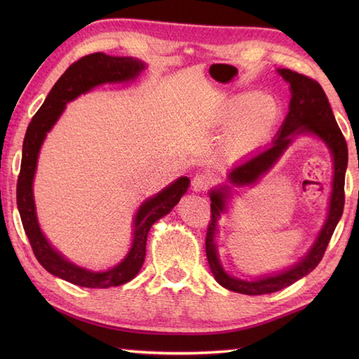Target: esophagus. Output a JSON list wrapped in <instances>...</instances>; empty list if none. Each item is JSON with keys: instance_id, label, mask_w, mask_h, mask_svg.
<instances>
[{"instance_id": "34e87169", "label": "esophagus", "mask_w": 359, "mask_h": 359, "mask_svg": "<svg viewBox=\"0 0 359 359\" xmlns=\"http://www.w3.org/2000/svg\"><path fill=\"white\" fill-rule=\"evenodd\" d=\"M211 184H212V179H211L210 174L199 172V174L194 175V179L191 182V187H193V191L203 193V191H207Z\"/></svg>"}]
</instances>
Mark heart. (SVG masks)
Segmentation results:
<instances>
[{"mask_svg": "<svg viewBox=\"0 0 359 359\" xmlns=\"http://www.w3.org/2000/svg\"><path fill=\"white\" fill-rule=\"evenodd\" d=\"M279 118V106L270 97L242 93L226 100L222 120L231 125L226 143L234 152H248L259 147Z\"/></svg>", "mask_w": 359, "mask_h": 359, "instance_id": "b5f03b06", "label": "heart"}]
</instances>
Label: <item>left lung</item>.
I'll return each instance as SVG.
<instances>
[{
  "label": "left lung",
  "instance_id": "8db88e82",
  "mask_svg": "<svg viewBox=\"0 0 359 359\" xmlns=\"http://www.w3.org/2000/svg\"><path fill=\"white\" fill-rule=\"evenodd\" d=\"M278 72L282 75V79L290 83V93H292L288 114L284 123H282L278 137L273 140L271 147L256 152V154L236 165L228 174V182L236 187L256 184L278 162V158L284 154V151L296 135L313 134L329 147L333 156V184L329 215H327L321 233H319L318 239L306 257H302L292 269L278 274H271V276L259 278L256 280L233 278L220 265L215 241L217 233V220L222 216V212H225V201L230 193H228V187H220L210 193L211 220L208 224L207 239H205V250H207V259L212 276L220 285L231 290V292L250 296L279 292V290L292 285L293 282L313 271L318 264L321 262L334 228H337L342 216V210H344V180L348 152L344 135H342L337 120H334L329 98H327L324 89L316 80L290 69H278Z\"/></svg>",
  "mask_w": 359,
  "mask_h": 359
}]
</instances>
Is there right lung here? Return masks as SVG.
I'll use <instances>...</instances> for the list:
<instances>
[{
  "mask_svg": "<svg viewBox=\"0 0 359 359\" xmlns=\"http://www.w3.org/2000/svg\"><path fill=\"white\" fill-rule=\"evenodd\" d=\"M143 69L144 63L131 57H111L103 52L81 57L79 62L67 67L66 72L53 85L41 108L36 111L32 121L29 123L25 142H22L21 170L17 184V205L22 226H25L30 247H32L38 262L53 276L62 278L75 285L108 288L126 284L134 279L140 271L144 255H147V239L152 224L166 216L174 208V205H177L189 185L188 177H180L140 205L134 217V239L131 250L123 261L108 271H89L69 262L55 248H52L38 225L32 191L36 160L46 135L62 116L66 103L75 100L79 95L98 85H103V83L134 80L139 77Z\"/></svg>",
  "mask_w": 359,
  "mask_h": 359,
  "instance_id": "add662e5",
  "label": "right lung"
}]
</instances>
